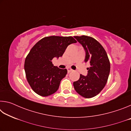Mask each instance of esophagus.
<instances>
[{
	"label": "esophagus",
	"instance_id": "34e87169",
	"mask_svg": "<svg viewBox=\"0 0 131 131\" xmlns=\"http://www.w3.org/2000/svg\"><path fill=\"white\" fill-rule=\"evenodd\" d=\"M67 70H68V73H70V72H72V71H73V70L70 68H67Z\"/></svg>",
	"mask_w": 131,
	"mask_h": 131
}]
</instances>
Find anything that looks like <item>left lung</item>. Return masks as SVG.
<instances>
[{
  "label": "left lung",
  "instance_id": "1",
  "mask_svg": "<svg viewBox=\"0 0 131 131\" xmlns=\"http://www.w3.org/2000/svg\"><path fill=\"white\" fill-rule=\"evenodd\" d=\"M85 51V62H89L86 76L80 74L73 83L76 91L85 98H91L100 93L105 87L110 73V64L107 53L102 46L93 37L74 36Z\"/></svg>",
  "mask_w": 131,
  "mask_h": 131
}]
</instances>
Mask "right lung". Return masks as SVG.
Masks as SVG:
<instances>
[{
	"mask_svg": "<svg viewBox=\"0 0 131 131\" xmlns=\"http://www.w3.org/2000/svg\"><path fill=\"white\" fill-rule=\"evenodd\" d=\"M76 42L72 36H51L44 37L32 48L25 58L24 68L27 81L35 92L47 96L57 91L68 71L54 66L51 61L62 56L68 46Z\"/></svg>",
	"mask_w": 131,
	"mask_h": 131,
	"instance_id": "obj_1",
	"label": "right lung"
}]
</instances>
